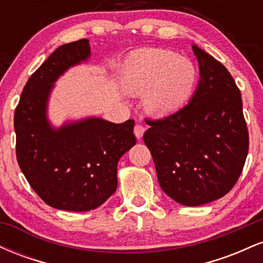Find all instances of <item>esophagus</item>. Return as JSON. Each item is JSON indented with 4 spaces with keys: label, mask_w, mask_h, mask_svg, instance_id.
<instances>
[{
    "label": "esophagus",
    "mask_w": 263,
    "mask_h": 263,
    "mask_svg": "<svg viewBox=\"0 0 263 263\" xmlns=\"http://www.w3.org/2000/svg\"><path fill=\"white\" fill-rule=\"evenodd\" d=\"M144 131H146V128H144L142 125H136L135 126L134 132H135V136L138 138V140H140V138H142V136H143Z\"/></svg>",
    "instance_id": "obj_1"
}]
</instances>
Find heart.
<instances>
[{"mask_svg":"<svg viewBox=\"0 0 263 263\" xmlns=\"http://www.w3.org/2000/svg\"><path fill=\"white\" fill-rule=\"evenodd\" d=\"M198 80L193 60L162 48H143L129 55L121 74L122 89L143 95L146 111L155 117L174 114L185 104Z\"/></svg>","mask_w":263,"mask_h":263,"instance_id":"obj_1","label":"heart"}]
</instances>
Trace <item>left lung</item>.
I'll use <instances>...</instances> for the list:
<instances>
[{
  "label": "left lung",
  "mask_w": 263,
  "mask_h": 263,
  "mask_svg": "<svg viewBox=\"0 0 263 263\" xmlns=\"http://www.w3.org/2000/svg\"><path fill=\"white\" fill-rule=\"evenodd\" d=\"M200 80L179 111L148 121L143 141L155 161L159 185L185 206L224 197L237 182L249 152L242 100L221 63L193 44Z\"/></svg>",
  "instance_id": "obj_1"
}]
</instances>
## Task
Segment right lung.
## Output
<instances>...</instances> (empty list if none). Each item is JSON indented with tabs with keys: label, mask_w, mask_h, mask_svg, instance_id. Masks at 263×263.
I'll return each instance as SVG.
<instances>
[{
	"label": "right lung",
	"mask_w": 263,
	"mask_h": 263,
	"mask_svg": "<svg viewBox=\"0 0 263 263\" xmlns=\"http://www.w3.org/2000/svg\"><path fill=\"white\" fill-rule=\"evenodd\" d=\"M90 58L87 39L60 45L23 87L14 111L16 155L29 185L52 208L89 211L117 188V163L136 144L134 120L85 117L54 127L48 102L54 83Z\"/></svg>",
	"instance_id": "obj_1"
}]
</instances>
